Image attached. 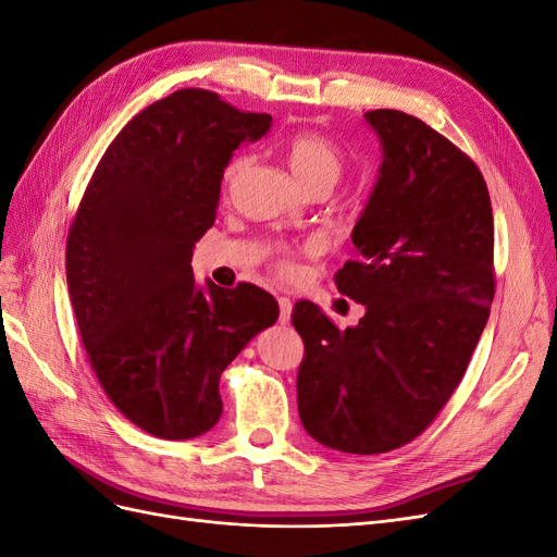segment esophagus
I'll return each mask as SVG.
<instances>
[{
  "label": "esophagus",
  "instance_id": "obj_1",
  "mask_svg": "<svg viewBox=\"0 0 557 557\" xmlns=\"http://www.w3.org/2000/svg\"><path fill=\"white\" fill-rule=\"evenodd\" d=\"M278 323L285 325L290 323V313H293V301L288 297H278Z\"/></svg>",
  "mask_w": 557,
  "mask_h": 557
}]
</instances>
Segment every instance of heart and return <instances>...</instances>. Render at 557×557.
Instances as JSON below:
<instances>
[{
  "mask_svg": "<svg viewBox=\"0 0 557 557\" xmlns=\"http://www.w3.org/2000/svg\"><path fill=\"white\" fill-rule=\"evenodd\" d=\"M285 150V160H288L293 174L299 178V183L305 185L307 190L318 188V185H327V188H334L336 181L344 176L346 170V153L336 146L327 134L318 132V129H297L293 132L288 139L283 144ZM248 164L246 156L232 158L225 170H223V190L230 193L234 181L244 172V166ZM276 269L281 274L290 276L295 272V260L288 256V252H281V256L274 260Z\"/></svg>",
  "mask_w": 557,
  "mask_h": 557,
  "instance_id": "1",
  "label": "heart"
}]
</instances>
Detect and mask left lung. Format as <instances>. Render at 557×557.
<instances>
[{
    "label": "left lung",
    "instance_id": "obj_1",
    "mask_svg": "<svg viewBox=\"0 0 557 557\" xmlns=\"http://www.w3.org/2000/svg\"><path fill=\"white\" fill-rule=\"evenodd\" d=\"M383 164L360 221L356 260L334 274L364 305L339 330L313 301L293 309L305 342L297 409L334 450L376 455L423 434L460 385L495 297V227L483 174L420 117L367 113Z\"/></svg>",
    "mask_w": 557,
    "mask_h": 557
}]
</instances>
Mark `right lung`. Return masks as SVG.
Here are the masks:
<instances>
[{"instance_id":"obj_1","label":"right lung","mask_w":557,"mask_h":557,"mask_svg":"<svg viewBox=\"0 0 557 557\" xmlns=\"http://www.w3.org/2000/svg\"><path fill=\"white\" fill-rule=\"evenodd\" d=\"M269 113L183 88L146 107L99 160L66 234V285L92 372L129 423L193 440L223 413L225 367L278 318L252 283L201 293L193 246L215 221L223 170Z\"/></svg>"}]
</instances>
